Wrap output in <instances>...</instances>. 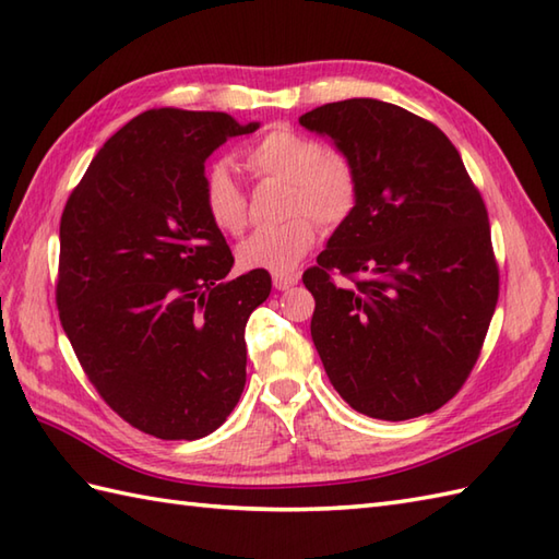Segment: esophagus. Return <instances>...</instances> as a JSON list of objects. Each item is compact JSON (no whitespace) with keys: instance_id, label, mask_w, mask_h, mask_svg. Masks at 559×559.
Listing matches in <instances>:
<instances>
[{"instance_id":"34e87169","label":"esophagus","mask_w":559,"mask_h":559,"mask_svg":"<svg viewBox=\"0 0 559 559\" xmlns=\"http://www.w3.org/2000/svg\"><path fill=\"white\" fill-rule=\"evenodd\" d=\"M300 278L298 271H276L273 273V288L276 290H288L290 286H295Z\"/></svg>"}]
</instances>
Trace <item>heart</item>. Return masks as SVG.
<instances>
[{"mask_svg": "<svg viewBox=\"0 0 559 559\" xmlns=\"http://www.w3.org/2000/svg\"><path fill=\"white\" fill-rule=\"evenodd\" d=\"M242 163L257 177L288 182V221L252 233L237 247L245 269L288 271L317 242L319 223L346 221L360 194V177L348 156L326 151L319 139L273 127L242 151ZM201 204L209 221L225 235L247 228V197L225 163H211L201 177Z\"/></svg>", "mask_w": 559, "mask_h": 559, "instance_id": "heart-1", "label": "heart"}]
</instances>
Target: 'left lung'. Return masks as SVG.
Listing matches in <instances>:
<instances>
[{
    "label": "left lung",
    "mask_w": 559,
    "mask_h": 559,
    "mask_svg": "<svg viewBox=\"0 0 559 559\" xmlns=\"http://www.w3.org/2000/svg\"><path fill=\"white\" fill-rule=\"evenodd\" d=\"M300 124L334 139L360 177L358 204L302 273L331 384L379 420L442 408L476 367L500 298L478 187L442 129L399 105L326 103Z\"/></svg>",
    "instance_id": "left-lung-1"
}]
</instances>
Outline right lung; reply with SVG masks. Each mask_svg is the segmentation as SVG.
<instances>
[{"mask_svg": "<svg viewBox=\"0 0 559 559\" xmlns=\"http://www.w3.org/2000/svg\"><path fill=\"white\" fill-rule=\"evenodd\" d=\"M257 127L141 112L91 160L59 221L64 334L100 399L158 439L218 430L245 389V326L271 276L225 278L235 259L201 204V177L225 139Z\"/></svg>", "mask_w": 559, "mask_h": 559, "instance_id": "add662e5", "label": "right lung"}]
</instances>
